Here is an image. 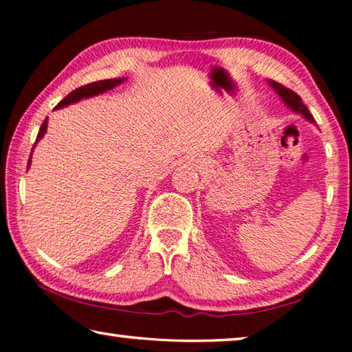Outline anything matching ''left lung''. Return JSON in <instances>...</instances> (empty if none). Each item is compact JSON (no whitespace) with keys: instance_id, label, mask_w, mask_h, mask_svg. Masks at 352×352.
<instances>
[{"instance_id":"obj_1","label":"left lung","mask_w":352,"mask_h":352,"mask_svg":"<svg viewBox=\"0 0 352 352\" xmlns=\"http://www.w3.org/2000/svg\"><path fill=\"white\" fill-rule=\"evenodd\" d=\"M269 85L273 88V90H275L278 96L281 98V100L284 102V105L287 107V109L298 113V115H301L302 118L307 119L309 122H314V116L311 115V111L307 110V107L302 104L301 98L298 96L295 91L289 90V88H285L284 85H281V83H278L275 80H269Z\"/></svg>"}]
</instances>
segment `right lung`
<instances>
[{
	"mask_svg": "<svg viewBox=\"0 0 352 352\" xmlns=\"http://www.w3.org/2000/svg\"><path fill=\"white\" fill-rule=\"evenodd\" d=\"M126 80H127L126 77H118V79H105V80L88 83V85H83L80 88H76V90L71 91L68 96L62 100V102L57 104V107H56L54 110L62 109V107H67L69 104H76V102H79V100H82V99H88V98L98 96V94H102L105 91L113 90V88L118 87V85H121V83L126 82ZM46 130H47V118L45 119L43 124H41V127L38 130V135H37V141H35V142H38L41 138H43L45 133H46ZM29 164H31V160H29ZM29 164H28V168H29Z\"/></svg>",
	"mask_w": 352,
	"mask_h": 352,
	"instance_id": "right-lung-1",
	"label": "right lung"
}]
</instances>
